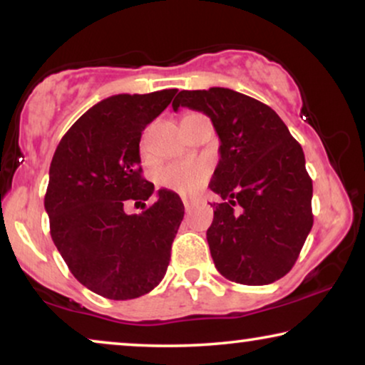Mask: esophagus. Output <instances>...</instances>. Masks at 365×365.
<instances>
[{"label": "esophagus", "instance_id": "obj_1", "mask_svg": "<svg viewBox=\"0 0 365 365\" xmlns=\"http://www.w3.org/2000/svg\"><path fill=\"white\" fill-rule=\"evenodd\" d=\"M182 204H184V207H186V211H189V209L194 206V201L191 197H182Z\"/></svg>", "mask_w": 365, "mask_h": 365}]
</instances>
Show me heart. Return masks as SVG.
<instances>
[{
	"mask_svg": "<svg viewBox=\"0 0 365 365\" xmlns=\"http://www.w3.org/2000/svg\"><path fill=\"white\" fill-rule=\"evenodd\" d=\"M211 174V166L206 161L171 163L159 173V184L171 191L189 194L197 191Z\"/></svg>",
	"mask_w": 365,
	"mask_h": 365,
	"instance_id": "b5f03b06",
	"label": "heart"
}]
</instances>
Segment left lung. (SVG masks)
Wrapping results in <instances>:
<instances>
[{
  "mask_svg": "<svg viewBox=\"0 0 365 365\" xmlns=\"http://www.w3.org/2000/svg\"><path fill=\"white\" fill-rule=\"evenodd\" d=\"M186 106L211 118L221 159L209 187L214 204L207 242L214 266L229 281L264 286L286 276L311 232L312 179L301 144L257 99L227 88L181 91Z\"/></svg>",
  "mask_w": 365,
  "mask_h": 365,
  "instance_id": "1",
  "label": "left lung"
}]
</instances>
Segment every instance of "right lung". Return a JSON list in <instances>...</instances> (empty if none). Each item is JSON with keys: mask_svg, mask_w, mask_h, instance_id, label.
Wrapping results in <instances>:
<instances>
[{"mask_svg": "<svg viewBox=\"0 0 365 365\" xmlns=\"http://www.w3.org/2000/svg\"><path fill=\"white\" fill-rule=\"evenodd\" d=\"M176 93L103 99L69 128L53 156L44 196L53 242L73 276L103 297L144 296L168 271L184 217L181 197L161 189L141 214H126L124 204L154 192L139 166V141Z\"/></svg>", "mask_w": 365, "mask_h": 365, "instance_id": "add662e5", "label": "right lung"}]
</instances>
